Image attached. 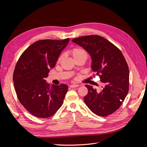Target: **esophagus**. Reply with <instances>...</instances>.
<instances>
[{"label":"esophagus","mask_w":147,"mask_h":147,"mask_svg":"<svg viewBox=\"0 0 147 147\" xmlns=\"http://www.w3.org/2000/svg\"><path fill=\"white\" fill-rule=\"evenodd\" d=\"M79 85H78V84H71V85H70V87L71 88H76V87H78Z\"/></svg>","instance_id":"1"}]
</instances>
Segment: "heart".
I'll return each instance as SVG.
<instances>
[{
	"instance_id": "heart-1",
	"label": "heart",
	"mask_w": 147,
	"mask_h": 147,
	"mask_svg": "<svg viewBox=\"0 0 147 147\" xmlns=\"http://www.w3.org/2000/svg\"><path fill=\"white\" fill-rule=\"evenodd\" d=\"M70 53L74 57V60L80 59V58H82L86 60L88 57V53L86 51L82 48H79V47L74 48L72 49V50H70ZM62 58H63V55H61L58 57L57 62H60Z\"/></svg>"
}]
</instances>
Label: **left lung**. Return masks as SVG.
Masks as SVG:
<instances>
[{
    "instance_id": "obj_1",
    "label": "left lung",
    "mask_w": 147,
    "mask_h": 147,
    "mask_svg": "<svg viewBox=\"0 0 147 147\" xmlns=\"http://www.w3.org/2000/svg\"><path fill=\"white\" fill-rule=\"evenodd\" d=\"M72 42L91 55V69L104 83L100 92L85 85L88 93L84 97V103L98 116H109L119 108L129 91V71L126 61L119 48L99 35L80 37Z\"/></svg>"
}]
</instances>
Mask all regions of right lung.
I'll return each mask as SVG.
<instances>
[{
  "mask_svg": "<svg viewBox=\"0 0 147 147\" xmlns=\"http://www.w3.org/2000/svg\"><path fill=\"white\" fill-rule=\"evenodd\" d=\"M69 42V38L35 42L22 53L16 64L13 80L18 99L35 117H50L63 104L68 86H50L45 78Z\"/></svg>",
  "mask_w": 147,
  "mask_h": 147,
  "instance_id": "obj_1",
  "label": "right lung"
}]
</instances>
